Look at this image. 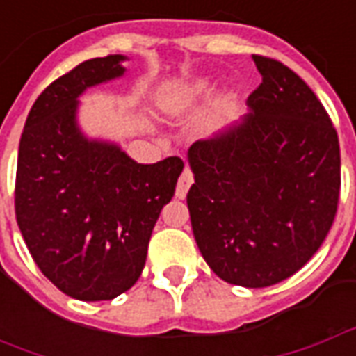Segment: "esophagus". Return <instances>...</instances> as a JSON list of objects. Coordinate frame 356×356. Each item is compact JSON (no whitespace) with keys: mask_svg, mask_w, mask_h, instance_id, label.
<instances>
[{"mask_svg":"<svg viewBox=\"0 0 356 356\" xmlns=\"http://www.w3.org/2000/svg\"><path fill=\"white\" fill-rule=\"evenodd\" d=\"M191 185H193V173H191L188 168H185V171H183L181 177H179L177 188H175V196H177V198H185Z\"/></svg>","mask_w":356,"mask_h":356,"instance_id":"1","label":"esophagus"}]
</instances>
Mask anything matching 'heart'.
Segmentation results:
<instances>
[{"label": "heart", "instance_id": "b5f03b06", "mask_svg": "<svg viewBox=\"0 0 356 356\" xmlns=\"http://www.w3.org/2000/svg\"><path fill=\"white\" fill-rule=\"evenodd\" d=\"M213 89V83L208 78L191 81L185 88H179L171 93L163 95L160 99V110L168 116H179L194 108L198 102H202Z\"/></svg>", "mask_w": 356, "mask_h": 356}]
</instances>
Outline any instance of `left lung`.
Instances as JSON below:
<instances>
[{"mask_svg": "<svg viewBox=\"0 0 356 356\" xmlns=\"http://www.w3.org/2000/svg\"><path fill=\"white\" fill-rule=\"evenodd\" d=\"M248 112L188 148L194 240L225 282L265 288L298 273L336 217L341 158L328 112L298 74L252 55Z\"/></svg>", "mask_w": 356, "mask_h": 356, "instance_id": "8db88e82", "label": "left lung"}]
</instances>
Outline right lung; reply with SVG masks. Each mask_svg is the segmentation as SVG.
I'll return each mask as SVG.
<instances>
[{"label": "right lung", "mask_w": 356, "mask_h": 356, "mask_svg": "<svg viewBox=\"0 0 356 356\" xmlns=\"http://www.w3.org/2000/svg\"><path fill=\"white\" fill-rule=\"evenodd\" d=\"M124 55L91 58L45 88L19 145L15 211L43 275L80 301H108L137 282L183 160L137 163L78 124L81 95L122 78Z\"/></svg>", "instance_id": "obj_1"}]
</instances>
